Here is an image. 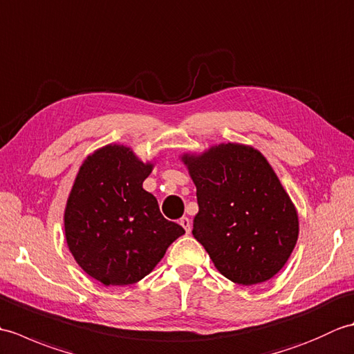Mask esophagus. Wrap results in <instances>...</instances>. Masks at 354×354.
I'll return each instance as SVG.
<instances>
[{
  "label": "esophagus",
  "instance_id": "obj_1",
  "mask_svg": "<svg viewBox=\"0 0 354 354\" xmlns=\"http://www.w3.org/2000/svg\"><path fill=\"white\" fill-rule=\"evenodd\" d=\"M179 223H181V227L185 230V232L187 234H190V231H192V222H190V219L189 217H181V219H179Z\"/></svg>",
  "mask_w": 354,
  "mask_h": 354
}]
</instances>
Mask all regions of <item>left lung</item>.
<instances>
[{
  "label": "left lung",
  "instance_id": "obj_1",
  "mask_svg": "<svg viewBox=\"0 0 354 354\" xmlns=\"http://www.w3.org/2000/svg\"><path fill=\"white\" fill-rule=\"evenodd\" d=\"M183 161L196 185L193 236L217 270L243 286L272 278L295 248L298 214L266 158L228 142Z\"/></svg>",
  "mask_w": 354,
  "mask_h": 354
}]
</instances>
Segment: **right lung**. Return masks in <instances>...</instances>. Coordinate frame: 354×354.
I'll return each instance as SVG.
<instances>
[{
    "label": "right lung",
    "mask_w": 354,
    "mask_h": 354,
    "mask_svg": "<svg viewBox=\"0 0 354 354\" xmlns=\"http://www.w3.org/2000/svg\"><path fill=\"white\" fill-rule=\"evenodd\" d=\"M152 164L129 147L109 145L89 155L65 208V237L77 265L104 286L140 281L184 234L142 189Z\"/></svg>",
    "instance_id": "right-lung-1"
}]
</instances>
